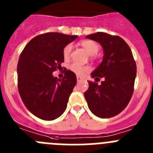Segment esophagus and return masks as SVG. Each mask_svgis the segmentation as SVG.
Returning a JSON list of instances; mask_svg holds the SVG:
<instances>
[{
  "label": "esophagus",
  "mask_w": 153,
  "mask_h": 153,
  "mask_svg": "<svg viewBox=\"0 0 153 153\" xmlns=\"http://www.w3.org/2000/svg\"><path fill=\"white\" fill-rule=\"evenodd\" d=\"M83 79H84V78H82V77L77 76V81H78V82H81V81H82Z\"/></svg>",
  "instance_id": "esophagus-1"
}]
</instances>
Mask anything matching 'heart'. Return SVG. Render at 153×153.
<instances>
[{
    "instance_id": "b5f03b06",
    "label": "heart",
    "mask_w": 153,
    "mask_h": 153,
    "mask_svg": "<svg viewBox=\"0 0 153 153\" xmlns=\"http://www.w3.org/2000/svg\"><path fill=\"white\" fill-rule=\"evenodd\" d=\"M79 44L84 49L86 50V52L88 53L90 56H94L98 52L99 46L95 42L92 40H82L79 42ZM71 51V46L70 44L67 45L64 47L62 51L63 57L65 59H68L70 56V53ZM69 69L72 72L78 75H82L85 71H88L89 68L88 66H83L81 65H78L77 63H73L69 66Z\"/></svg>"
}]
</instances>
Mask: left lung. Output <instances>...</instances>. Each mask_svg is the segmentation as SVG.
Wrapping results in <instances>:
<instances>
[{
	"label": "left lung",
	"mask_w": 153,
	"mask_h": 153,
	"mask_svg": "<svg viewBox=\"0 0 153 153\" xmlns=\"http://www.w3.org/2000/svg\"><path fill=\"white\" fill-rule=\"evenodd\" d=\"M100 44L103 60L91 73L95 80L104 79L100 85L88 82L85 97L90 111L100 118L116 116L126 108L133 93L137 65L131 49L118 36L102 32L85 36Z\"/></svg>",
	"instance_id": "left-lung-1"
}]
</instances>
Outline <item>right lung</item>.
Instances as JSON below:
<instances>
[{
    "label": "right lung",
    "mask_w": 153,
    "mask_h": 153,
    "mask_svg": "<svg viewBox=\"0 0 153 153\" xmlns=\"http://www.w3.org/2000/svg\"><path fill=\"white\" fill-rule=\"evenodd\" d=\"M78 38L60 33H47L31 39L17 64L18 90L23 104L33 115L44 120L59 117L77 82L76 75L66 70L64 78L54 77L64 62L62 51Z\"/></svg>",
    "instance_id": "add662e5"
}]
</instances>
